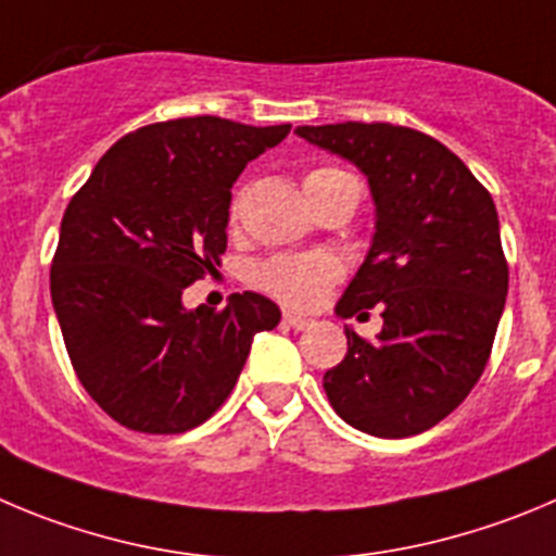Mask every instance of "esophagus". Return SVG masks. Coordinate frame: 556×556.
<instances>
[{"mask_svg": "<svg viewBox=\"0 0 556 556\" xmlns=\"http://www.w3.org/2000/svg\"><path fill=\"white\" fill-rule=\"evenodd\" d=\"M282 324L290 326V329H295V331H304L313 326V318H304V315H295V313H285Z\"/></svg>", "mask_w": 556, "mask_h": 556, "instance_id": "obj_1", "label": "esophagus"}]
</instances>
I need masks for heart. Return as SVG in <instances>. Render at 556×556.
<instances>
[{
	"mask_svg": "<svg viewBox=\"0 0 556 556\" xmlns=\"http://www.w3.org/2000/svg\"><path fill=\"white\" fill-rule=\"evenodd\" d=\"M342 175L334 167H315L304 175V191H313L324 186L326 180ZM241 191L230 202V219L236 222L241 214ZM340 277V266L331 254L324 252H293V254H274L268 261L254 268V285L274 295L277 302L288 307L309 309L318 307L329 295L331 285Z\"/></svg>",
	"mask_w": 556,
	"mask_h": 556,
	"instance_id": "1",
	"label": "heart"
}]
</instances>
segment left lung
Wrapping results in <instances>:
<instances>
[{
	"label": "left lung",
	"mask_w": 556,
	"mask_h": 556,
	"mask_svg": "<svg viewBox=\"0 0 556 556\" xmlns=\"http://www.w3.org/2000/svg\"><path fill=\"white\" fill-rule=\"evenodd\" d=\"M295 134L354 161L376 200V236L342 318L381 307L365 340L324 376L331 408L356 430L403 439L466 401L494 349L507 295L500 216L489 189L439 139L392 123L299 126Z\"/></svg>",
	"instance_id": "left-lung-1"
}]
</instances>
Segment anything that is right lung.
<instances>
[{
    "instance_id": "1",
    "label": "right lung",
    "mask_w": 556,
    "mask_h": 556,
    "mask_svg": "<svg viewBox=\"0 0 556 556\" xmlns=\"http://www.w3.org/2000/svg\"><path fill=\"white\" fill-rule=\"evenodd\" d=\"M290 126L211 114L150 123L114 142L71 197L51 302L92 401L123 428L186 433L236 387L252 337L279 324L261 293L184 309V290L227 249L230 189Z\"/></svg>"
}]
</instances>
